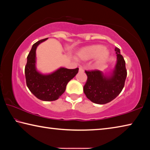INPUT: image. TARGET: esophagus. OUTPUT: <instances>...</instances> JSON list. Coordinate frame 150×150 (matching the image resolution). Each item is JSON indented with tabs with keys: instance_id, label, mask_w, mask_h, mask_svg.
I'll return each instance as SVG.
<instances>
[{
	"instance_id": "obj_1",
	"label": "esophagus",
	"mask_w": 150,
	"mask_h": 150,
	"mask_svg": "<svg viewBox=\"0 0 150 150\" xmlns=\"http://www.w3.org/2000/svg\"><path fill=\"white\" fill-rule=\"evenodd\" d=\"M79 72H81V73H82V72H84V69H83L82 67H79Z\"/></svg>"
}]
</instances>
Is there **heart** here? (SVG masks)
Segmentation results:
<instances>
[{"mask_svg": "<svg viewBox=\"0 0 150 150\" xmlns=\"http://www.w3.org/2000/svg\"><path fill=\"white\" fill-rule=\"evenodd\" d=\"M109 55V51L100 44L85 47L77 53L79 58L82 60H89L95 57V63L97 65L105 63L108 60Z\"/></svg>", "mask_w": 150, "mask_h": 150, "instance_id": "1", "label": "heart"}]
</instances>
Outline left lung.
<instances>
[{
	"mask_svg": "<svg viewBox=\"0 0 150 150\" xmlns=\"http://www.w3.org/2000/svg\"><path fill=\"white\" fill-rule=\"evenodd\" d=\"M117 63L110 77H105L99 70L85 71L87 80L83 87L87 97L93 103L106 104L117 96L124 87L127 76L126 63L120 49L115 47Z\"/></svg>",
	"mask_w": 150,
	"mask_h": 150,
	"instance_id": "8db88e82",
	"label": "left lung"
}]
</instances>
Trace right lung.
Masks as SVG:
<instances>
[{
  "mask_svg": "<svg viewBox=\"0 0 150 150\" xmlns=\"http://www.w3.org/2000/svg\"><path fill=\"white\" fill-rule=\"evenodd\" d=\"M47 38L39 40L32 45L27 57L25 76L27 87L40 100L53 101L59 98L65 92L69 81L75 77L79 68L69 69L62 67L50 75H42L35 69V50L40 43Z\"/></svg>",
  "mask_w": 150,
  "mask_h": 150,
  "instance_id": "add662e5",
  "label": "right lung"
}]
</instances>
